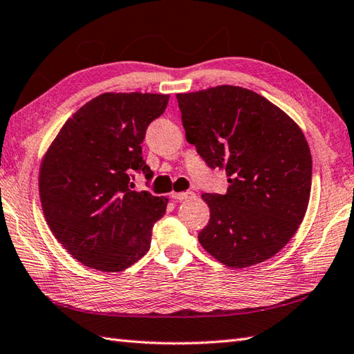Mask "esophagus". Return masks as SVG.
Wrapping results in <instances>:
<instances>
[{
  "instance_id": "1",
  "label": "esophagus",
  "mask_w": 354,
  "mask_h": 354,
  "mask_svg": "<svg viewBox=\"0 0 354 354\" xmlns=\"http://www.w3.org/2000/svg\"><path fill=\"white\" fill-rule=\"evenodd\" d=\"M171 198L183 201V200H192L195 198V192L192 191H186V192H171Z\"/></svg>"
}]
</instances>
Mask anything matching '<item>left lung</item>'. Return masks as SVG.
<instances>
[{"instance_id":"obj_1","label":"left lung","mask_w":354,"mask_h":354,"mask_svg":"<svg viewBox=\"0 0 354 354\" xmlns=\"http://www.w3.org/2000/svg\"><path fill=\"white\" fill-rule=\"evenodd\" d=\"M177 101L186 140L229 182L224 195H201L210 209L198 233L203 248L230 268L272 257L294 236L309 204L312 156L301 129L239 86L177 93Z\"/></svg>"}]
</instances>
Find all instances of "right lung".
I'll return each instance as SVG.
<instances>
[{
	"label": "right lung",
	"instance_id": "obj_1",
	"mask_svg": "<svg viewBox=\"0 0 354 354\" xmlns=\"http://www.w3.org/2000/svg\"><path fill=\"white\" fill-rule=\"evenodd\" d=\"M168 100L140 92L98 95L69 118L45 153L39 195L46 224L84 266L122 271L150 250L168 198L133 191L131 174L153 178L140 144Z\"/></svg>",
	"mask_w": 354,
	"mask_h": 354
}]
</instances>
